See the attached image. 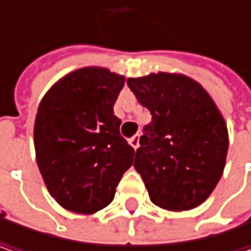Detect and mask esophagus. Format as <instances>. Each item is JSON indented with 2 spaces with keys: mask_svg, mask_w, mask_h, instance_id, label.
Masks as SVG:
<instances>
[{
  "mask_svg": "<svg viewBox=\"0 0 251 251\" xmlns=\"http://www.w3.org/2000/svg\"><path fill=\"white\" fill-rule=\"evenodd\" d=\"M129 144H130V147L135 149V151L139 148V135H135L133 138H130L129 139Z\"/></svg>",
  "mask_w": 251,
  "mask_h": 251,
  "instance_id": "1",
  "label": "esophagus"
}]
</instances>
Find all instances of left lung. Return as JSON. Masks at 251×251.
I'll list each match as a JSON object with an SVG mask.
<instances>
[{
  "mask_svg": "<svg viewBox=\"0 0 251 251\" xmlns=\"http://www.w3.org/2000/svg\"><path fill=\"white\" fill-rule=\"evenodd\" d=\"M126 83L152 115L133 164L151 201L168 211L198 207L226 167L228 130L223 113L210 93L182 73H149Z\"/></svg>",
  "mask_w": 251,
  "mask_h": 251,
  "instance_id": "left-lung-1",
  "label": "left lung"
}]
</instances>
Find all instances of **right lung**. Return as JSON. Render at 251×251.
<instances>
[{
	"mask_svg": "<svg viewBox=\"0 0 251 251\" xmlns=\"http://www.w3.org/2000/svg\"><path fill=\"white\" fill-rule=\"evenodd\" d=\"M125 76L87 66L58 79L43 96L34 122L35 159L58 204L77 214L107 207L135 151L121 136L113 104Z\"/></svg>",
	"mask_w": 251,
	"mask_h": 251,
	"instance_id": "1",
	"label": "right lung"
}]
</instances>
